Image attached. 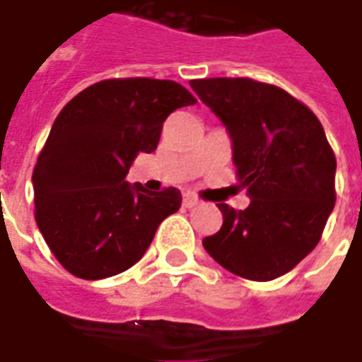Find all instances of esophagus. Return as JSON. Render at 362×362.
Returning <instances> with one entry per match:
<instances>
[{
  "label": "esophagus",
  "instance_id": "34e87169",
  "mask_svg": "<svg viewBox=\"0 0 362 362\" xmlns=\"http://www.w3.org/2000/svg\"><path fill=\"white\" fill-rule=\"evenodd\" d=\"M184 206H186V208H194V206H196V204H198V198H196V196H194V194H190V192H188V194H184Z\"/></svg>",
  "mask_w": 362,
  "mask_h": 362
}]
</instances>
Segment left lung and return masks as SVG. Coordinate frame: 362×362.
Masks as SVG:
<instances>
[{"label":"left lung","mask_w":362,"mask_h":362,"mask_svg":"<svg viewBox=\"0 0 362 362\" xmlns=\"http://www.w3.org/2000/svg\"><path fill=\"white\" fill-rule=\"evenodd\" d=\"M232 140L245 210L218 204L220 232L204 250L228 272L272 281L313 252L335 206L337 160L311 110L284 88L252 78L190 81Z\"/></svg>","instance_id":"1"}]
</instances>
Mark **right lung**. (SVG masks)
<instances>
[{"instance_id": "obj_1", "label": "right lung", "mask_w": 362, "mask_h": 362, "mask_svg": "<svg viewBox=\"0 0 362 362\" xmlns=\"http://www.w3.org/2000/svg\"><path fill=\"white\" fill-rule=\"evenodd\" d=\"M196 103L174 81L109 78L71 98L51 127L33 170L35 220L69 274L105 279L146 253L176 188L127 182L139 152H154L168 115Z\"/></svg>"}]
</instances>
